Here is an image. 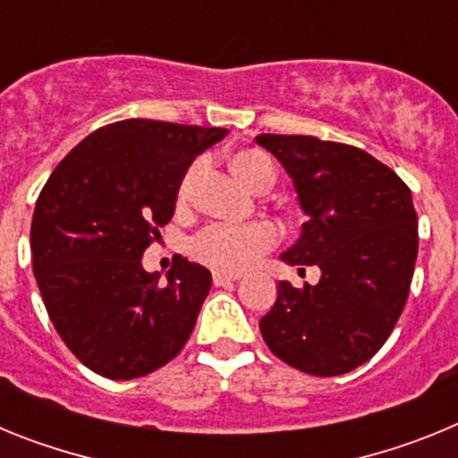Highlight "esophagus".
Masks as SVG:
<instances>
[{"mask_svg":"<svg viewBox=\"0 0 458 458\" xmlns=\"http://www.w3.org/2000/svg\"><path fill=\"white\" fill-rule=\"evenodd\" d=\"M238 279H241V275L220 273V270H217V273H213V284L216 286H229V284H233V282H238Z\"/></svg>","mask_w":458,"mask_h":458,"instance_id":"34e87169","label":"esophagus"}]
</instances>
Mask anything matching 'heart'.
<instances>
[{"label":"heart","mask_w":458,"mask_h":458,"mask_svg":"<svg viewBox=\"0 0 458 458\" xmlns=\"http://www.w3.org/2000/svg\"><path fill=\"white\" fill-rule=\"evenodd\" d=\"M233 172L241 176L242 183H248L254 190H266L275 181V163L273 157L259 148H245L232 157ZM204 172V163L197 160L183 174L179 185V201L188 204L192 199L197 181ZM277 242V229L268 222H252V225H208L201 229L190 242V250L201 264L210 268L222 270V273H241L250 268L261 259V254L268 252Z\"/></svg>","instance_id":"heart-1"}]
</instances>
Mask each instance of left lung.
Wrapping results in <instances>:
<instances>
[{
    "label": "left lung",
    "mask_w": 458,
    "mask_h": 458,
    "mask_svg": "<svg viewBox=\"0 0 458 458\" xmlns=\"http://www.w3.org/2000/svg\"><path fill=\"white\" fill-rule=\"evenodd\" d=\"M293 179L307 222L291 266H318L317 286L279 282L259 327L268 349L311 376L374 358L402 317L418 259L411 190L362 148L310 135H259Z\"/></svg>",
    "instance_id": "obj_1"
}]
</instances>
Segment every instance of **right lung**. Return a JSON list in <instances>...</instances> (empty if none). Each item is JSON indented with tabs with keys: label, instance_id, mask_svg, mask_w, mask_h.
I'll list each match as a JSON object with an SVG mask.
<instances>
[{
	"label": "right lung",
	"instance_id": "right-lung-1",
	"mask_svg": "<svg viewBox=\"0 0 458 458\" xmlns=\"http://www.w3.org/2000/svg\"><path fill=\"white\" fill-rule=\"evenodd\" d=\"M229 131L125 119L84 137L43 185L31 220V264L50 321L96 374L131 380L185 346L210 273L174 259L167 282L141 268L192 160Z\"/></svg>",
	"mask_w": 458,
	"mask_h": 458
}]
</instances>
